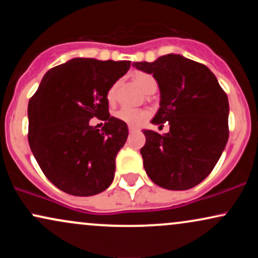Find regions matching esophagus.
<instances>
[{
	"mask_svg": "<svg viewBox=\"0 0 258 258\" xmlns=\"http://www.w3.org/2000/svg\"><path fill=\"white\" fill-rule=\"evenodd\" d=\"M128 131L130 132H135V131H137V128H136V127H133V126H128Z\"/></svg>",
	"mask_w": 258,
	"mask_h": 258,
	"instance_id": "esophagus-1",
	"label": "esophagus"
}]
</instances>
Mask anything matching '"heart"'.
Listing matches in <instances>:
<instances>
[{
	"mask_svg": "<svg viewBox=\"0 0 258 258\" xmlns=\"http://www.w3.org/2000/svg\"><path fill=\"white\" fill-rule=\"evenodd\" d=\"M135 79L144 92H148L149 90H152V88H156L155 79H154L152 75H149V74H146V73L137 74ZM116 90H117L116 84L112 85L111 87L109 88L108 94H106L109 102H114L115 97H116ZM115 117L130 126H139L142 122L146 121V119L148 117V111L143 110V109L122 106V108H120L119 110L115 111Z\"/></svg>",
	"mask_w": 258,
	"mask_h": 258,
	"instance_id": "b5f03b06",
	"label": "heart"
}]
</instances>
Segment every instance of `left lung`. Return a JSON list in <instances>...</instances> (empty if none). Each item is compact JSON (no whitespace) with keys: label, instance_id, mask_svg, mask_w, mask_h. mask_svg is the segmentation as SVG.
Masks as SVG:
<instances>
[{"label":"left lung","instance_id":"8db88e82","mask_svg":"<svg viewBox=\"0 0 258 258\" xmlns=\"http://www.w3.org/2000/svg\"><path fill=\"white\" fill-rule=\"evenodd\" d=\"M153 74L160 90L154 125L168 122L170 132L144 130L143 165L155 184L185 190L203 182L220 160L228 142V97L214 73L180 54H166L153 63L136 61Z\"/></svg>","mask_w":258,"mask_h":258}]
</instances>
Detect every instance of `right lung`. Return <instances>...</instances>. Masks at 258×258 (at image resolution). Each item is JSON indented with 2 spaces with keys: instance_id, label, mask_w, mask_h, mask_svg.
<instances>
[{
  "instance_id": "obj_1",
  "label": "right lung",
  "mask_w": 258,
  "mask_h": 258,
  "mask_svg": "<svg viewBox=\"0 0 258 258\" xmlns=\"http://www.w3.org/2000/svg\"><path fill=\"white\" fill-rule=\"evenodd\" d=\"M130 60L74 58L44 74L28 106L29 144L44 176L75 197L111 184L127 125L109 114V88L128 72ZM97 117L102 130L91 126Z\"/></svg>"
}]
</instances>
